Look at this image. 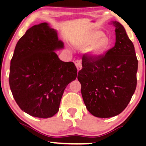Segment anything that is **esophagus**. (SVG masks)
<instances>
[{
    "instance_id": "esophagus-1",
    "label": "esophagus",
    "mask_w": 146,
    "mask_h": 146,
    "mask_svg": "<svg viewBox=\"0 0 146 146\" xmlns=\"http://www.w3.org/2000/svg\"><path fill=\"white\" fill-rule=\"evenodd\" d=\"M75 65L76 67H77L78 70H80L82 68V62L81 59H77V60H76L75 62Z\"/></svg>"
}]
</instances>
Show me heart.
<instances>
[{
    "mask_svg": "<svg viewBox=\"0 0 146 146\" xmlns=\"http://www.w3.org/2000/svg\"><path fill=\"white\" fill-rule=\"evenodd\" d=\"M76 46L82 49H89L92 57H98L111 46V40L102 31L94 30L88 33L76 42Z\"/></svg>",
    "mask_w": 146,
    "mask_h": 146,
    "instance_id": "1",
    "label": "heart"
}]
</instances>
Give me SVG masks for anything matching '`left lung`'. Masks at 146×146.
<instances>
[{
    "label": "left lung",
    "instance_id": "left-lung-1",
    "mask_svg": "<svg viewBox=\"0 0 146 146\" xmlns=\"http://www.w3.org/2000/svg\"><path fill=\"white\" fill-rule=\"evenodd\" d=\"M114 46L98 57L85 54L78 79L88 111L98 118L120 114L130 102L137 87L138 60L135 47L125 28L114 21Z\"/></svg>",
    "mask_w": 146,
    "mask_h": 146
}]
</instances>
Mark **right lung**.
<instances>
[{"label": "right lung", "instance_id": "right-lung-1", "mask_svg": "<svg viewBox=\"0 0 146 146\" xmlns=\"http://www.w3.org/2000/svg\"><path fill=\"white\" fill-rule=\"evenodd\" d=\"M62 48L56 30L46 23L28 29L16 44L9 87L19 107L31 116L56 114L66 87L77 77L74 63L62 61L54 52Z\"/></svg>", "mask_w": 146, "mask_h": 146}]
</instances>
